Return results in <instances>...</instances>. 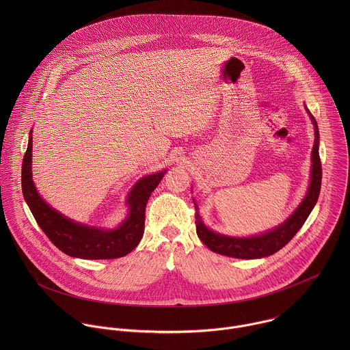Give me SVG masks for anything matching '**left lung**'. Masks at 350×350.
<instances>
[{"label":"left lung","mask_w":350,"mask_h":350,"mask_svg":"<svg viewBox=\"0 0 350 350\" xmlns=\"http://www.w3.org/2000/svg\"><path fill=\"white\" fill-rule=\"evenodd\" d=\"M307 113L310 114V118L314 124V132H315V140L314 147L311 152V180L307 190V194L304 200H301L297 210L284 221L282 225L276 226L275 229L252 237H230L225 234L215 233L206 228L203 224L200 214L196 213V225H197V234L200 241L213 252L236 257V258H261L271 256L282 250L284 245H287L291 239L298 233L303 224L306 222L307 217L310 215L311 210L314 208L319 191H321V183H322V165L319 159V132L318 125L312 114L306 107Z\"/></svg>","instance_id":"left-lung-1"}]
</instances>
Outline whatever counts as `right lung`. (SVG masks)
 <instances>
[{"label": "right lung", "instance_id": "obj_1", "mask_svg": "<svg viewBox=\"0 0 350 350\" xmlns=\"http://www.w3.org/2000/svg\"><path fill=\"white\" fill-rule=\"evenodd\" d=\"M23 159V196L38 225L51 243L63 253L86 260L117 258L135 250L144 233L146 206L150 193L163 179L165 170L142 178L131 190L126 203L128 217L116 229H100L82 225L64 217L43 200L32 180V131Z\"/></svg>", "mask_w": 350, "mask_h": 350}]
</instances>
